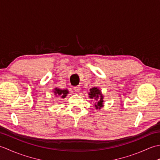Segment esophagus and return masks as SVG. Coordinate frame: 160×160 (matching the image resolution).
Instances as JSON below:
<instances>
[{"label":"esophagus","instance_id":"esophagus-1","mask_svg":"<svg viewBox=\"0 0 160 160\" xmlns=\"http://www.w3.org/2000/svg\"><path fill=\"white\" fill-rule=\"evenodd\" d=\"M73 90H74V91H76V92H79L80 90V88L79 86H76L73 87Z\"/></svg>","mask_w":160,"mask_h":160}]
</instances>
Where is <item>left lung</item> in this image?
<instances>
[{"label": "left lung", "instance_id": "1", "mask_svg": "<svg viewBox=\"0 0 160 160\" xmlns=\"http://www.w3.org/2000/svg\"><path fill=\"white\" fill-rule=\"evenodd\" d=\"M89 97L91 99H95L96 101L98 99V102L95 103V107H96V109L98 108H101L104 106V100H103V96L101 93V91L97 87L91 88L90 89V92L89 93Z\"/></svg>", "mask_w": 160, "mask_h": 160}]
</instances>
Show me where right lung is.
<instances>
[{"label":"right lung","instance_id":"right-lung-1","mask_svg":"<svg viewBox=\"0 0 160 160\" xmlns=\"http://www.w3.org/2000/svg\"><path fill=\"white\" fill-rule=\"evenodd\" d=\"M53 93L54 95L56 96H60L62 98H64L67 96V94L69 93V91H68L67 89H58V88H55Z\"/></svg>","mask_w":160,"mask_h":160}]
</instances>
